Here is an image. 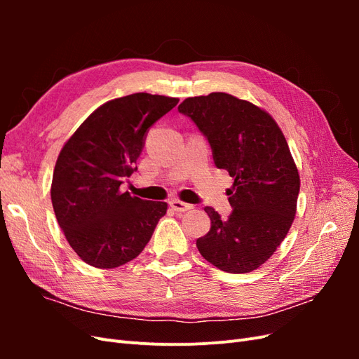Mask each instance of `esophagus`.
I'll use <instances>...</instances> for the list:
<instances>
[{"instance_id": "esophagus-1", "label": "esophagus", "mask_w": 359, "mask_h": 359, "mask_svg": "<svg viewBox=\"0 0 359 359\" xmlns=\"http://www.w3.org/2000/svg\"><path fill=\"white\" fill-rule=\"evenodd\" d=\"M169 205L172 206V210L177 211V212H186V211H189V210L193 208V206H191L190 203H186V202H182V201H180V199H172V201L169 202Z\"/></svg>"}]
</instances>
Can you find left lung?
<instances>
[{
    "label": "left lung",
    "mask_w": 359,
    "mask_h": 359,
    "mask_svg": "<svg viewBox=\"0 0 359 359\" xmlns=\"http://www.w3.org/2000/svg\"><path fill=\"white\" fill-rule=\"evenodd\" d=\"M178 111L208 139L219 169L233 178L227 220L211 206L201 255L226 273H252L274 255L295 219L299 175L286 139L269 114L226 93L189 97Z\"/></svg>",
    "instance_id": "1"
}]
</instances>
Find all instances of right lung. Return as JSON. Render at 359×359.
Segmentation results:
<instances>
[{
	"instance_id": "obj_1",
	"label": "right lung",
	"mask_w": 359,
	"mask_h": 359,
	"mask_svg": "<svg viewBox=\"0 0 359 359\" xmlns=\"http://www.w3.org/2000/svg\"><path fill=\"white\" fill-rule=\"evenodd\" d=\"M178 99L136 93L102 104L62 147L50 199L61 231L83 262L116 268L133 260L166 214V202L144 201L119 186L137 169L149 127Z\"/></svg>"
}]
</instances>
